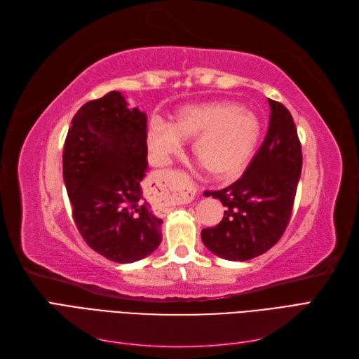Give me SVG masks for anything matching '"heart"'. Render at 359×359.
I'll list each match as a JSON object with an SVG mask.
<instances>
[{
  "instance_id": "heart-1",
  "label": "heart",
  "mask_w": 359,
  "mask_h": 359,
  "mask_svg": "<svg viewBox=\"0 0 359 359\" xmlns=\"http://www.w3.org/2000/svg\"><path fill=\"white\" fill-rule=\"evenodd\" d=\"M193 156L215 180L236 175L252 157L259 140L257 119L231 104H201L181 109L170 126L151 124L147 144L158 163L178 154L193 140Z\"/></svg>"
}]
</instances>
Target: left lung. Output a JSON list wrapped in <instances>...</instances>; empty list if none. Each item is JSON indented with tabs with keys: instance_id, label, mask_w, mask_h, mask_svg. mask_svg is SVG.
<instances>
[{
	"instance_id": "obj_1",
	"label": "left lung",
	"mask_w": 359,
	"mask_h": 359,
	"mask_svg": "<svg viewBox=\"0 0 359 359\" xmlns=\"http://www.w3.org/2000/svg\"><path fill=\"white\" fill-rule=\"evenodd\" d=\"M268 103V132L244 175L229 187L203 193L219 199L226 211L219 224L202 231V241L227 260L264 255L290 222L302 168L301 142L290 112L278 102Z\"/></svg>"
}]
</instances>
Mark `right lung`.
I'll return each mask as SVG.
<instances>
[{"mask_svg":"<svg viewBox=\"0 0 359 359\" xmlns=\"http://www.w3.org/2000/svg\"><path fill=\"white\" fill-rule=\"evenodd\" d=\"M147 115L111 91L85 103L64 144L62 177L73 220L94 252L132 264L161 243V219L142 191Z\"/></svg>","mask_w":359,"mask_h":359,"instance_id":"obj_1","label":"right lung"}]
</instances>
